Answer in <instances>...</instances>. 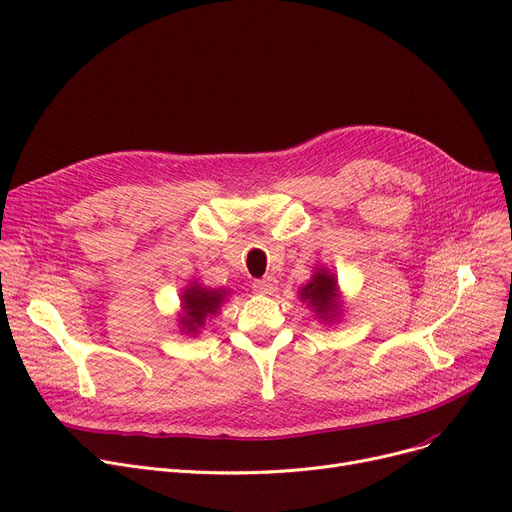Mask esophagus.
<instances>
[{"mask_svg": "<svg viewBox=\"0 0 512 512\" xmlns=\"http://www.w3.org/2000/svg\"><path fill=\"white\" fill-rule=\"evenodd\" d=\"M276 288H278V280L274 276H267L253 282V290L259 294H274Z\"/></svg>", "mask_w": 512, "mask_h": 512, "instance_id": "obj_1", "label": "esophagus"}]
</instances>
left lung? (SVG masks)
<instances>
[{"label": "left lung", "mask_w": 512, "mask_h": 512, "mask_svg": "<svg viewBox=\"0 0 512 512\" xmlns=\"http://www.w3.org/2000/svg\"><path fill=\"white\" fill-rule=\"evenodd\" d=\"M299 299L303 303H309L315 315L324 321L336 319L340 315L338 280L334 274L326 270V267H317V272L311 276V280L299 290Z\"/></svg>", "instance_id": "left-lung-1"}]
</instances>
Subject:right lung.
Masks as SVG:
<instances>
[{
    "mask_svg": "<svg viewBox=\"0 0 512 512\" xmlns=\"http://www.w3.org/2000/svg\"><path fill=\"white\" fill-rule=\"evenodd\" d=\"M226 294L228 290L224 288H205L199 282H193V286H186L180 297V332L197 334L199 328L205 326V319L220 311L222 303L226 301Z\"/></svg>",
    "mask_w": 512,
    "mask_h": 512,
    "instance_id": "add662e5",
    "label": "right lung"
}]
</instances>
